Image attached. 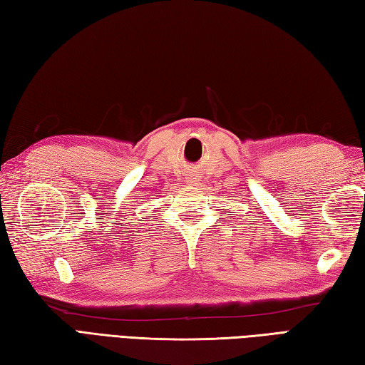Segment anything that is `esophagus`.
<instances>
[{"label": "esophagus", "mask_w": 365, "mask_h": 365, "mask_svg": "<svg viewBox=\"0 0 365 365\" xmlns=\"http://www.w3.org/2000/svg\"><path fill=\"white\" fill-rule=\"evenodd\" d=\"M197 181H198V178H197L195 175H189V178H187V182H189L190 185H195V184H197Z\"/></svg>", "instance_id": "esophagus-1"}]
</instances>
